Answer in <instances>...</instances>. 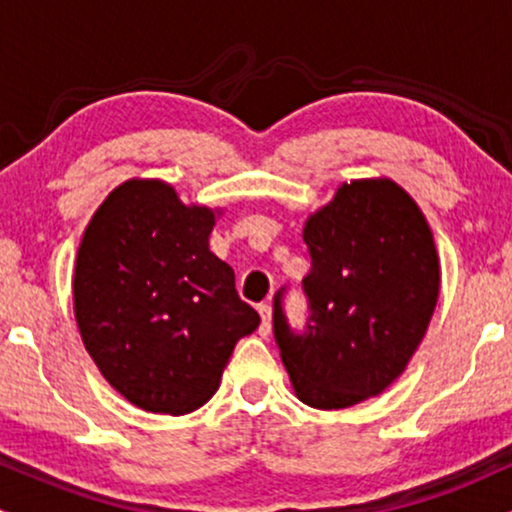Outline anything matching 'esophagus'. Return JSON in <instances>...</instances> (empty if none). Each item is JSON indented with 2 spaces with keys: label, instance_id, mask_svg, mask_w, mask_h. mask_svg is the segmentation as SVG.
Listing matches in <instances>:
<instances>
[{
  "label": "esophagus",
  "instance_id": "34e87169",
  "mask_svg": "<svg viewBox=\"0 0 512 512\" xmlns=\"http://www.w3.org/2000/svg\"><path fill=\"white\" fill-rule=\"evenodd\" d=\"M257 310H260V317H262L260 334H262V336H267L269 331H272V305H269V303H262L260 307H257Z\"/></svg>",
  "mask_w": 512,
  "mask_h": 512
}]
</instances>
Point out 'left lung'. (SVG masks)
I'll return each mask as SVG.
<instances>
[{
  "label": "left lung",
  "mask_w": 512,
  "mask_h": 512,
  "mask_svg": "<svg viewBox=\"0 0 512 512\" xmlns=\"http://www.w3.org/2000/svg\"><path fill=\"white\" fill-rule=\"evenodd\" d=\"M307 322L274 295V338L291 384L319 410L350 408L403 374L439 298V257L415 200L389 178L350 181L307 219Z\"/></svg>",
  "instance_id": "1"
}]
</instances>
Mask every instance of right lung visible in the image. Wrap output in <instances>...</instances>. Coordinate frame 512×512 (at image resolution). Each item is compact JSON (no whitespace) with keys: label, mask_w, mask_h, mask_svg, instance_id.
Segmentation results:
<instances>
[{"label":"right lung","mask_w":512,"mask_h":512,"mask_svg":"<svg viewBox=\"0 0 512 512\" xmlns=\"http://www.w3.org/2000/svg\"><path fill=\"white\" fill-rule=\"evenodd\" d=\"M214 212L162 181H126L83 233L73 307L104 379L147 412L186 415L219 389L243 336L260 326L236 276L209 250Z\"/></svg>","instance_id":"right-lung-1"}]
</instances>
